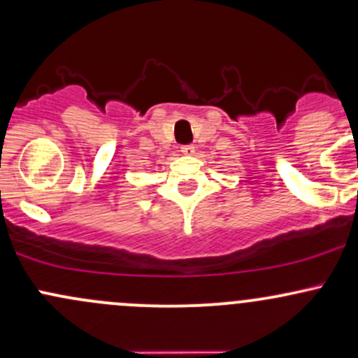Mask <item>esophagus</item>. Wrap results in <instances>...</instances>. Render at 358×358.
I'll return each instance as SVG.
<instances>
[{"label":"esophagus","instance_id":"esophagus-1","mask_svg":"<svg viewBox=\"0 0 358 358\" xmlns=\"http://www.w3.org/2000/svg\"><path fill=\"white\" fill-rule=\"evenodd\" d=\"M180 151H182L185 156H192L195 152V148L192 146V144H185V146L180 148Z\"/></svg>","mask_w":358,"mask_h":358}]
</instances>
